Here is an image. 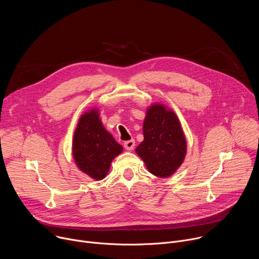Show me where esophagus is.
I'll use <instances>...</instances> for the list:
<instances>
[{"label": "esophagus", "instance_id": "1", "mask_svg": "<svg viewBox=\"0 0 259 259\" xmlns=\"http://www.w3.org/2000/svg\"><path fill=\"white\" fill-rule=\"evenodd\" d=\"M124 146H125V149H126L127 151H132V150L134 149V146H135V140H134V139H131V140L125 141V142H124Z\"/></svg>", "mask_w": 259, "mask_h": 259}]
</instances>
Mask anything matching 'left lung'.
Instances as JSON below:
<instances>
[{"label": "left lung", "instance_id": "left-lung-1", "mask_svg": "<svg viewBox=\"0 0 259 259\" xmlns=\"http://www.w3.org/2000/svg\"><path fill=\"white\" fill-rule=\"evenodd\" d=\"M143 141L136 147L152 174L166 178L176 172L187 155V139L180 121L172 109L155 103L146 109Z\"/></svg>", "mask_w": 259, "mask_h": 259}]
</instances>
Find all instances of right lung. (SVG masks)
I'll return each instance as SVG.
<instances>
[{"mask_svg": "<svg viewBox=\"0 0 259 259\" xmlns=\"http://www.w3.org/2000/svg\"><path fill=\"white\" fill-rule=\"evenodd\" d=\"M122 152L123 146L103 127L98 108L81 116L73 132L72 157L82 172L95 180L103 179L113 160Z\"/></svg>", "mask_w": 259, "mask_h": 259, "instance_id": "right-lung-1", "label": "right lung"}]
</instances>
